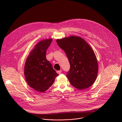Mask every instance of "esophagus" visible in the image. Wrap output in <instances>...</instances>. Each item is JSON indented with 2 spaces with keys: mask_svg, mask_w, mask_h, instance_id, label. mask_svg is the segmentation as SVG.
<instances>
[{
  "mask_svg": "<svg viewBox=\"0 0 122 122\" xmlns=\"http://www.w3.org/2000/svg\"><path fill=\"white\" fill-rule=\"evenodd\" d=\"M56 72H57V73L58 74H61V70H58V71H57Z\"/></svg>",
  "mask_w": 122,
  "mask_h": 122,
  "instance_id": "1",
  "label": "esophagus"
}]
</instances>
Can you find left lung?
I'll return each instance as SVG.
<instances>
[{
    "label": "left lung",
    "instance_id": "1",
    "mask_svg": "<svg viewBox=\"0 0 122 122\" xmlns=\"http://www.w3.org/2000/svg\"><path fill=\"white\" fill-rule=\"evenodd\" d=\"M56 42L66 54L70 68L67 77L71 85L83 90L95 82L98 72L97 60L93 49L79 36H71Z\"/></svg>",
    "mask_w": 122,
    "mask_h": 122
}]
</instances>
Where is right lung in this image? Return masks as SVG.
Here are the masks:
<instances>
[{
    "label": "right lung",
    "mask_w": 122,
    "mask_h": 122,
    "mask_svg": "<svg viewBox=\"0 0 122 122\" xmlns=\"http://www.w3.org/2000/svg\"><path fill=\"white\" fill-rule=\"evenodd\" d=\"M52 39L39 42L30 51L24 66V76L29 86L35 91L44 92L52 86L58 76L46 58V50Z\"/></svg>",
    "instance_id": "add662e5"
}]
</instances>
